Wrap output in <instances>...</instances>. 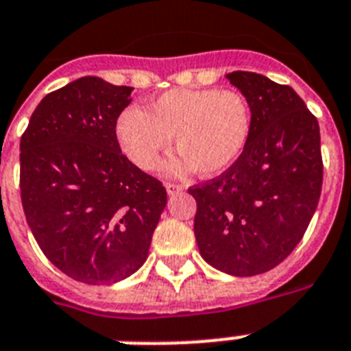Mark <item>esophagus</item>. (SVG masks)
Listing matches in <instances>:
<instances>
[{"label":"esophagus","mask_w":351,"mask_h":351,"mask_svg":"<svg viewBox=\"0 0 351 351\" xmlns=\"http://www.w3.org/2000/svg\"><path fill=\"white\" fill-rule=\"evenodd\" d=\"M166 191H167V195H176V193L184 191V187L178 184H166Z\"/></svg>","instance_id":"esophagus-1"}]
</instances>
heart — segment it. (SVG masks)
<instances>
[{
    "label": "heart",
    "mask_w": 351,
    "mask_h": 351,
    "mask_svg": "<svg viewBox=\"0 0 351 351\" xmlns=\"http://www.w3.org/2000/svg\"><path fill=\"white\" fill-rule=\"evenodd\" d=\"M252 131L249 102L220 88H175L141 108H126L115 121L122 153L142 171H153L171 147L180 155L167 164L171 175L198 171L216 176L243 155Z\"/></svg>",
    "instance_id": "obj_1"
}]
</instances>
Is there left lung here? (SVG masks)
I'll return each mask as SVG.
<instances>
[{
    "label": "left lung",
    "instance_id": "1",
    "mask_svg": "<svg viewBox=\"0 0 351 351\" xmlns=\"http://www.w3.org/2000/svg\"><path fill=\"white\" fill-rule=\"evenodd\" d=\"M225 77L249 102V144L234 166L189 195L202 258L243 278L278 267L303 238L323 185L321 135L290 86L241 70Z\"/></svg>",
    "mask_w": 351,
    "mask_h": 351
}]
</instances>
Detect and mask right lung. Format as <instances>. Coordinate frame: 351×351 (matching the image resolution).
<instances>
[{
  "instance_id": "add662e5",
  "label": "right lung",
  "mask_w": 351,
  "mask_h": 351,
  "mask_svg": "<svg viewBox=\"0 0 351 351\" xmlns=\"http://www.w3.org/2000/svg\"><path fill=\"white\" fill-rule=\"evenodd\" d=\"M131 86L81 77L48 93L19 144L28 227L57 269L86 285L130 278L149 252L167 195L122 155L115 121Z\"/></svg>"
}]
</instances>
